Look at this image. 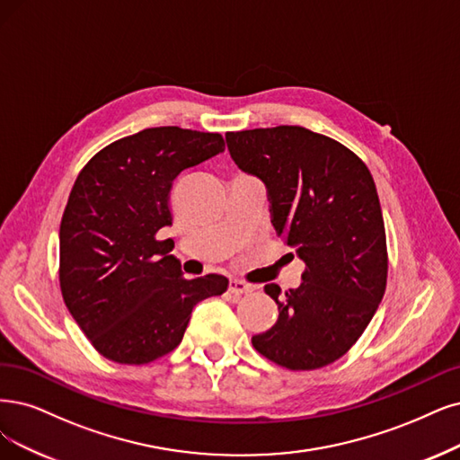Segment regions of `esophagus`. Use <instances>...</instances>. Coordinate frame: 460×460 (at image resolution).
Returning a JSON list of instances; mask_svg holds the SVG:
<instances>
[{"instance_id": "1", "label": "esophagus", "mask_w": 460, "mask_h": 460, "mask_svg": "<svg viewBox=\"0 0 460 460\" xmlns=\"http://www.w3.org/2000/svg\"><path fill=\"white\" fill-rule=\"evenodd\" d=\"M252 290H253L252 284H246V282L236 280V279L229 280V292L234 296H244V294H250Z\"/></svg>"}]
</instances>
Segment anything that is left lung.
I'll use <instances>...</instances> for the list:
<instances>
[{"instance_id": "8db88e82", "label": "left lung", "mask_w": 460, "mask_h": 460, "mask_svg": "<svg viewBox=\"0 0 460 460\" xmlns=\"http://www.w3.org/2000/svg\"><path fill=\"white\" fill-rule=\"evenodd\" d=\"M231 159L267 187L270 221L307 269L301 284L265 294L275 326L252 337L270 362L318 369L358 341L386 288V236L367 166L350 149L303 127L227 132Z\"/></svg>"}]
</instances>
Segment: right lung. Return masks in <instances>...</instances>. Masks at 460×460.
<instances>
[{
  "mask_svg": "<svg viewBox=\"0 0 460 460\" xmlns=\"http://www.w3.org/2000/svg\"><path fill=\"white\" fill-rule=\"evenodd\" d=\"M226 149L216 132L155 127L106 146L83 166L60 221V290L93 347L117 364L174 350L202 299L229 280H187L172 256L170 187L183 170Z\"/></svg>",
  "mask_w": 460,
  "mask_h": 460,
  "instance_id": "1",
  "label": "right lung"
}]
</instances>
